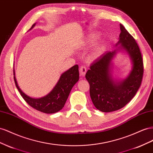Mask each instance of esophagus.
Returning <instances> with one entry per match:
<instances>
[{
	"mask_svg": "<svg viewBox=\"0 0 153 153\" xmlns=\"http://www.w3.org/2000/svg\"><path fill=\"white\" fill-rule=\"evenodd\" d=\"M86 68L85 67V66H81L80 67V69H79V73H80V75L82 77H84L85 76L86 74Z\"/></svg>",
	"mask_w": 153,
	"mask_h": 153,
	"instance_id": "34e87169",
	"label": "esophagus"
}]
</instances>
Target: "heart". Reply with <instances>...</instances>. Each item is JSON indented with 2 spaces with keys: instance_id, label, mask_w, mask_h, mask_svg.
Segmentation results:
<instances>
[{
  "instance_id": "b5f03b06",
  "label": "heart",
  "mask_w": 153,
  "mask_h": 153,
  "mask_svg": "<svg viewBox=\"0 0 153 153\" xmlns=\"http://www.w3.org/2000/svg\"><path fill=\"white\" fill-rule=\"evenodd\" d=\"M98 36L97 35L93 36H90L88 39H87L86 42L83 43V46L85 47H89L91 45H92L95 42V41L97 40ZM104 49V46L103 44H101L99 45L95 49L91 51L90 54H89V58L91 59H95L96 58H97L99 57L101 55L102 53V52Z\"/></svg>"
}]
</instances>
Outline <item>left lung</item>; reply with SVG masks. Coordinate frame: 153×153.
Here are the masks:
<instances>
[{
	"mask_svg": "<svg viewBox=\"0 0 153 153\" xmlns=\"http://www.w3.org/2000/svg\"><path fill=\"white\" fill-rule=\"evenodd\" d=\"M120 34L117 50L106 52L91 63L85 77L90 84V95L95 107L102 112H111L123 108L137 92L140 86L143 64L140 50L124 26L120 24ZM119 48L124 49L132 61L133 68L126 79L115 82L110 74L111 61Z\"/></svg>",
	"mask_w": 153,
	"mask_h": 153,
	"instance_id": "1",
	"label": "left lung"
}]
</instances>
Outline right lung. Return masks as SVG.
I'll list each match as a JSON object with an SVG mask.
<instances>
[{
    "instance_id": "add662e5",
    "label": "right lung",
    "mask_w": 153,
    "mask_h": 153,
    "mask_svg": "<svg viewBox=\"0 0 153 153\" xmlns=\"http://www.w3.org/2000/svg\"><path fill=\"white\" fill-rule=\"evenodd\" d=\"M34 25L35 24L32 25L29 30L33 28ZM13 73L15 85L25 102L36 110L45 113H54L62 110L64 107L72 87L79 78V67L76 65L62 74L57 84L49 94L42 98L33 99L25 94L20 90L16 80L15 71Z\"/></svg>"
}]
</instances>
